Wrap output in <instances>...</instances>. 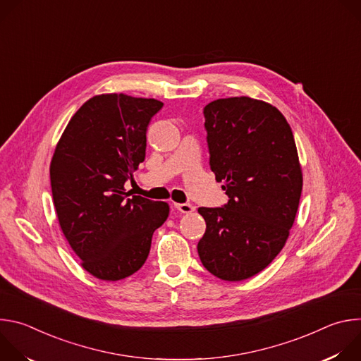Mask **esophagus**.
<instances>
[{"label":"esophagus","mask_w":361,"mask_h":361,"mask_svg":"<svg viewBox=\"0 0 361 361\" xmlns=\"http://www.w3.org/2000/svg\"><path fill=\"white\" fill-rule=\"evenodd\" d=\"M174 207H176L180 213H183V214H191V213L194 212V205L187 204V202H184V204H174Z\"/></svg>","instance_id":"esophagus-1"}]
</instances>
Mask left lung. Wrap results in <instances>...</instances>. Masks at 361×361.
I'll return each mask as SVG.
<instances>
[{
  "label": "left lung",
  "instance_id": "left-lung-1",
  "mask_svg": "<svg viewBox=\"0 0 361 361\" xmlns=\"http://www.w3.org/2000/svg\"><path fill=\"white\" fill-rule=\"evenodd\" d=\"M210 169L228 195L224 207H200L205 233L197 250L202 266L226 281L264 270L293 227L302 174L293 131L269 102L250 97L204 107Z\"/></svg>",
  "mask_w": 361,
  "mask_h": 361
}]
</instances>
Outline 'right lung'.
Masks as SVG:
<instances>
[{
    "label": "right lung",
    "instance_id": "obj_1",
    "mask_svg": "<svg viewBox=\"0 0 361 361\" xmlns=\"http://www.w3.org/2000/svg\"><path fill=\"white\" fill-rule=\"evenodd\" d=\"M161 107L154 98L95 95L73 116L51 160L60 227L81 266L99 280L138 271L152 233L169 217L167 202L127 198L124 190L145 159L147 127Z\"/></svg>",
    "mask_w": 361,
    "mask_h": 361
}]
</instances>
